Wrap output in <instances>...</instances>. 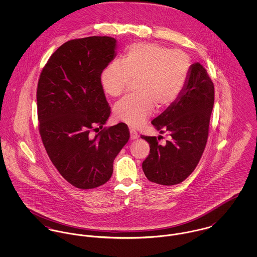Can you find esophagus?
<instances>
[{"label": "esophagus", "instance_id": "34e87169", "mask_svg": "<svg viewBox=\"0 0 257 257\" xmlns=\"http://www.w3.org/2000/svg\"><path fill=\"white\" fill-rule=\"evenodd\" d=\"M130 133H131V139L132 140H137L139 138V134L135 130H131Z\"/></svg>", "mask_w": 257, "mask_h": 257}]
</instances>
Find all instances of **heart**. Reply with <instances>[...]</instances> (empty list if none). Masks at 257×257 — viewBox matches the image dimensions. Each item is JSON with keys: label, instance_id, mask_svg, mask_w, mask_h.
<instances>
[{"label": "heart", "instance_id": "heart-1", "mask_svg": "<svg viewBox=\"0 0 257 257\" xmlns=\"http://www.w3.org/2000/svg\"><path fill=\"white\" fill-rule=\"evenodd\" d=\"M190 71L191 58L186 52L141 42L126 49L122 61H110L101 74V83L108 95L117 97L126 91L132 80H137L138 94L118 101L113 113L116 119L138 127L153 113L156 105L166 108L176 102Z\"/></svg>", "mask_w": 257, "mask_h": 257}]
</instances>
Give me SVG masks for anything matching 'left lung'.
Returning a JSON list of instances; mask_svg holds the SVG:
<instances>
[{"mask_svg": "<svg viewBox=\"0 0 257 257\" xmlns=\"http://www.w3.org/2000/svg\"><path fill=\"white\" fill-rule=\"evenodd\" d=\"M214 101L215 88L207 70L199 62L192 64L180 97L151 121L160 134L167 133L170 140L161 146L158 141L162 137H141L150 147L143 162L149 181L176 185L195 170L207 145Z\"/></svg>", "mask_w": 257, "mask_h": 257, "instance_id": "1", "label": "left lung"}]
</instances>
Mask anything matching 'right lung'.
Wrapping results in <instances>:
<instances>
[{
    "mask_svg": "<svg viewBox=\"0 0 257 257\" xmlns=\"http://www.w3.org/2000/svg\"><path fill=\"white\" fill-rule=\"evenodd\" d=\"M115 47L113 37L69 40L50 56L37 84L42 144L61 176L82 190L110 180L113 160L130 140L123 122L91 136L110 116L101 74L114 58Z\"/></svg>",
    "mask_w": 257,
    "mask_h": 257,
    "instance_id": "1",
    "label": "right lung"
}]
</instances>
